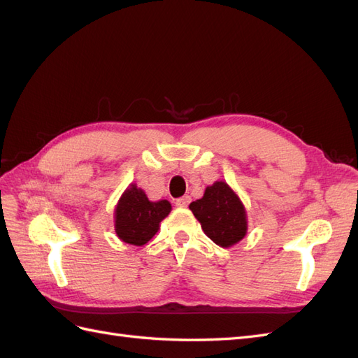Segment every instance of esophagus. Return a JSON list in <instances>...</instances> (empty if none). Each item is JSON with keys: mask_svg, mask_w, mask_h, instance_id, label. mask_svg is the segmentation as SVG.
<instances>
[{"mask_svg": "<svg viewBox=\"0 0 358 358\" xmlns=\"http://www.w3.org/2000/svg\"><path fill=\"white\" fill-rule=\"evenodd\" d=\"M191 203V197L189 196H183L180 199L176 200V206L178 208H187V206Z\"/></svg>", "mask_w": 358, "mask_h": 358, "instance_id": "34e87169", "label": "esophagus"}]
</instances>
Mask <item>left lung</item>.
I'll list each match as a JSON object with an SVG mask.
<instances>
[{
  "instance_id": "1",
  "label": "left lung",
  "mask_w": 358,
  "mask_h": 358,
  "mask_svg": "<svg viewBox=\"0 0 358 358\" xmlns=\"http://www.w3.org/2000/svg\"><path fill=\"white\" fill-rule=\"evenodd\" d=\"M189 209L199 220L204 234L218 246L231 248L246 236L248 215L245 206L224 180H216L206 188L203 197L192 201Z\"/></svg>"
}]
</instances>
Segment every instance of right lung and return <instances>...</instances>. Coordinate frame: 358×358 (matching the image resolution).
Listing matches in <instances>:
<instances>
[{"label": "right lung", "mask_w": 358, "mask_h": 358, "mask_svg": "<svg viewBox=\"0 0 358 358\" xmlns=\"http://www.w3.org/2000/svg\"><path fill=\"white\" fill-rule=\"evenodd\" d=\"M170 210L169 200L150 201L142 188L129 183L115 208L116 236L125 243L142 246L157 234Z\"/></svg>", "instance_id": "obj_1"}]
</instances>
